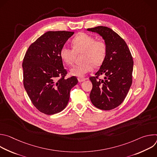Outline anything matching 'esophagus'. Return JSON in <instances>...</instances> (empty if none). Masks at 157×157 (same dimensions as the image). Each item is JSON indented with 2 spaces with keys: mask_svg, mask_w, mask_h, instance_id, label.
<instances>
[{
  "mask_svg": "<svg viewBox=\"0 0 157 157\" xmlns=\"http://www.w3.org/2000/svg\"><path fill=\"white\" fill-rule=\"evenodd\" d=\"M78 79L79 82H83V81H84L85 80H86V78H78Z\"/></svg>",
  "mask_w": 157,
  "mask_h": 157,
  "instance_id": "obj_1",
  "label": "esophagus"
}]
</instances>
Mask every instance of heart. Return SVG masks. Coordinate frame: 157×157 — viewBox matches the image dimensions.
<instances>
[{
    "label": "heart",
    "mask_w": 157,
    "mask_h": 157,
    "mask_svg": "<svg viewBox=\"0 0 157 157\" xmlns=\"http://www.w3.org/2000/svg\"><path fill=\"white\" fill-rule=\"evenodd\" d=\"M71 45L73 49L66 46L62 47L59 56L64 63L71 65L73 63L76 54L82 52V59L84 62L75 65L70 70L72 75L79 78L93 71L94 64L101 65L106 56L105 43L85 33L78 34L72 40Z\"/></svg>",
    "instance_id": "obj_1"
}]
</instances>
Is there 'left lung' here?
<instances>
[{"label":"left lung","instance_id":"1","mask_svg":"<svg viewBox=\"0 0 157 157\" xmlns=\"http://www.w3.org/2000/svg\"><path fill=\"white\" fill-rule=\"evenodd\" d=\"M98 33L105 43L107 53L99 70L91 77L93 89L90 99L98 109L109 110L119 106L125 99L132 82L133 61L125 41L114 31L107 27L87 29ZM104 75L105 80H96Z\"/></svg>","mask_w":157,"mask_h":157}]
</instances>
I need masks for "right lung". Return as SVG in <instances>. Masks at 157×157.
I'll return each mask as SVG.
<instances>
[{
    "label": "right lung",
    "mask_w": 157,
    "mask_h": 157,
    "mask_svg": "<svg viewBox=\"0 0 157 157\" xmlns=\"http://www.w3.org/2000/svg\"><path fill=\"white\" fill-rule=\"evenodd\" d=\"M73 34L66 31L44 33L31 44L24 56V87L42 113L52 115L62 111L69 102L71 89L78 82L75 76L64 78L67 71L59 56L60 49Z\"/></svg>",
    "instance_id": "right-lung-1"
}]
</instances>
